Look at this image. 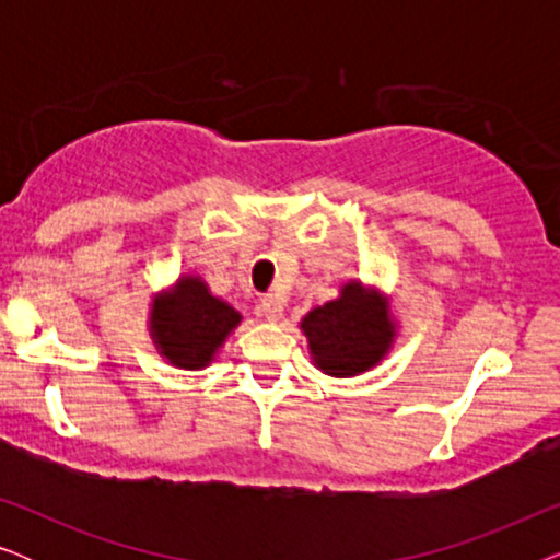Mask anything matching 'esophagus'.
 Wrapping results in <instances>:
<instances>
[{
  "label": "esophagus",
  "mask_w": 560,
  "mask_h": 560,
  "mask_svg": "<svg viewBox=\"0 0 560 560\" xmlns=\"http://www.w3.org/2000/svg\"><path fill=\"white\" fill-rule=\"evenodd\" d=\"M282 311H285V298L280 293H267L262 298V313L270 320H278L282 316Z\"/></svg>",
  "instance_id": "1"
}]
</instances>
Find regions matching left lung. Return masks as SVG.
Here are the masks:
<instances>
[{
  "label": "left lung",
  "instance_id": "left-lung-1",
  "mask_svg": "<svg viewBox=\"0 0 560 560\" xmlns=\"http://www.w3.org/2000/svg\"><path fill=\"white\" fill-rule=\"evenodd\" d=\"M301 326L316 364L334 377H351L370 370L393 341L385 301L364 293L359 282H349L341 298L311 311Z\"/></svg>",
  "mask_w": 560,
  "mask_h": 560
}]
</instances>
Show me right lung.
I'll use <instances>...</instances> for the list:
<instances>
[{"label": "right lung", "instance_id": "add662e5", "mask_svg": "<svg viewBox=\"0 0 560 560\" xmlns=\"http://www.w3.org/2000/svg\"><path fill=\"white\" fill-rule=\"evenodd\" d=\"M240 311L209 293L201 280L186 278L165 301L152 308L158 347L183 370H201L211 362L226 334L240 324Z\"/></svg>", "mask_w": 560, "mask_h": 560}]
</instances>
